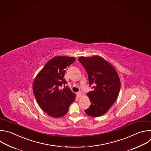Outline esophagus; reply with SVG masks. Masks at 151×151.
<instances>
[{"label": "esophagus", "instance_id": "1", "mask_svg": "<svg viewBox=\"0 0 151 151\" xmlns=\"http://www.w3.org/2000/svg\"><path fill=\"white\" fill-rule=\"evenodd\" d=\"M81 96V93L80 92L77 93V97H78V98H80Z\"/></svg>", "mask_w": 151, "mask_h": 151}]
</instances>
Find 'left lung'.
<instances>
[{
  "instance_id": "obj_1",
  "label": "left lung",
  "mask_w": 151,
  "mask_h": 151,
  "mask_svg": "<svg viewBox=\"0 0 151 151\" xmlns=\"http://www.w3.org/2000/svg\"><path fill=\"white\" fill-rule=\"evenodd\" d=\"M79 62L84 67L90 86L93 90L87 93L91 105L85 113L93 117L104 115L117 99L120 86L119 78L114 67L99 56H81Z\"/></svg>"
}]
</instances>
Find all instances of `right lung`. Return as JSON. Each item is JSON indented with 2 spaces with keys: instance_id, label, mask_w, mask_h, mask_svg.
<instances>
[{
  "instance_id": "add662e5",
  "label": "right lung",
  "mask_w": 151,
  "mask_h": 151,
  "mask_svg": "<svg viewBox=\"0 0 151 151\" xmlns=\"http://www.w3.org/2000/svg\"><path fill=\"white\" fill-rule=\"evenodd\" d=\"M76 60L74 57L58 56L49 61L38 73L33 82V92L40 107L48 115L58 118L65 115L76 95L66 86L65 69Z\"/></svg>"
}]
</instances>
